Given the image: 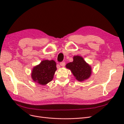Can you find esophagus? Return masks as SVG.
<instances>
[{
    "label": "esophagus",
    "instance_id": "1",
    "mask_svg": "<svg viewBox=\"0 0 124 124\" xmlns=\"http://www.w3.org/2000/svg\"><path fill=\"white\" fill-rule=\"evenodd\" d=\"M65 64H66V63L64 62H61V63H60V65H61L62 67H64L65 66Z\"/></svg>",
    "mask_w": 124,
    "mask_h": 124
}]
</instances>
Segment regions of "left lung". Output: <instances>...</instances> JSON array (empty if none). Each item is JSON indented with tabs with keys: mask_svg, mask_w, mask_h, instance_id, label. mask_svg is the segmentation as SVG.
<instances>
[{
	"mask_svg": "<svg viewBox=\"0 0 124 124\" xmlns=\"http://www.w3.org/2000/svg\"><path fill=\"white\" fill-rule=\"evenodd\" d=\"M66 67L71 70L76 79L79 81L87 79L92 73L91 66L80 56H74L73 61L67 63Z\"/></svg>",
	"mask_w": 124,
	"mask_h": 124,
	"instance_id": "obj_1",
	"label": "left lung"
}]
</instances>
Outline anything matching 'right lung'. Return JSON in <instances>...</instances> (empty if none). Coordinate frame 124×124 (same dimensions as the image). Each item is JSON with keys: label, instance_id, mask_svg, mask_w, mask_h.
<instances>
[{"label": "right lung", "instance_id": "1", "mask_svg": "<svg viewBox=\"0 0 124 124\" xmlns=\"http://www.w3.org/2000/svg\"><path fill=\"white\" fill-rule=\"evenodd\" d=\"M56 69V63L53 60L43 61L33 68L32 80L40 85H46L53 79Z\"/></svg>", "mask_w": 124, "mask_h": 124}]
</instances>
